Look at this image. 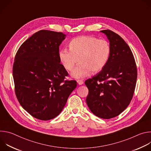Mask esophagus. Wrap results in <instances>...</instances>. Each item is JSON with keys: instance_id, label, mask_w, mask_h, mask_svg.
<instances>
[{"instance_id": "esophagus-1", "label": "esophagus", "mask_w": 151, "mask_h": 151, "mask_svg": "<svg viewBox=\"0 0 151 151\" xmlns=\"http://www.w3.org/2000/svg\"><path fill=\"white\" fill-rule=\"evenodd\" d=\"M77 83L79 85H82L83 83V81L82 80H77Z\"/></svg>"}]
</instances>
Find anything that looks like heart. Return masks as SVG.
<instances>
[{"mask_svg":"<svg viewBox=\"0 0 151 151\" xmlns=\"http://www.w3.org/2000/svg\"><path fill=\"white\" fill-rule=\"evenodd\" d=\"M69 50L63 48L58 52L59 60L63 66L71 71L78 61V65L72 71V77L83 78L100 72L109 60L111 47L104 39L92 36H82L74 38L69 44Z\"/></svg>","mask_w":151,"mask_h":151,"instance_id":"b5f03b06","label":"heart"}]
</instances>
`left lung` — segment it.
I'll use <instances>...</instances> for the list:
<instances>
[{
	"label": "left lung",
	"mask_w": 151,
	"mask_h": 151,
	"mask_svg": "<svg viewBox=\"0 0 151 151\" xmlns=\"http://www.w3.org/2000/svg\"><path fill=\"white\" fill-rule=\"evenodd\" d=\"M109 41L111 54L104 68L85 82L89 90L86 102L96 116L110 119L119 115L130 104L137 80L133 54L124 40L110 30H103Z\"/></svg>",
	"instance_id": "left-lung-1"
}]
</instances>
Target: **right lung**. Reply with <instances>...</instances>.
Masks as SVG:
<instances>
[{"instance_id":"right-lung-1","label":"right lung","mask_w":151,"mask_h":151,"mask_svg":"<svg viewBox=\"0 0 151 151\" xmlns=\"http://www.w3.org/2000/svg\"><path fill=\"white\" fill-rule=\"evenodd\" d=\"M66 35L47 30L34 33L18 49L13 65L17 99L34 118L47 121L57 116L77 86L64 81L68 75L58 57Z\"/></svg>"}]
</instances>
